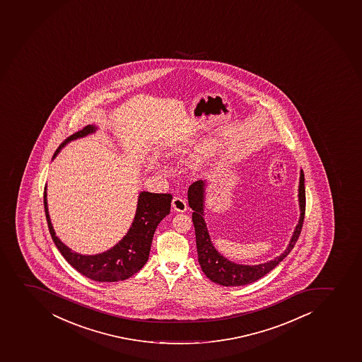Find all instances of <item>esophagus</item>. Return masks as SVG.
<instances>
[{"label": "esophagus", "instance_id": "34e87169", "mask_svg": "<svg viewBox=\"0 0 362 362\" xmlns=\"http://www.w3.org/2000/svg\"><path fill=\"white\" fill-rule=\"evenodd\" d=\"M172 208L177 213H185L187 210V202L182 197H175L173 201H172Z\"/></svg>", "mask_w": 362, "mask_h": 362}]
</instances>
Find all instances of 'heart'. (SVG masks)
Listing matches in <instances>:
<instances>
[{
    "instance_id": "obj_1",
    "label": "heart",
    "mask_w": 362,
    "mask_h": 362,
    "mask_svg": "<svg viewBox=\"0 0 362 362\" xmlns=\"http://www.w3.org/2000/svg\"><path fill=\"white\" fill-rule=\"evenodd\" d=\"M222 149H223V142L221 139H211L210 141L204 144L191 159V171L194 173H201L206 170L210 165L213 164L214 161L216 160L222 152ZM179 152H180V142H177V144L168 146L165 151V154L168 158H173Z\"/></svg>"
}]
</instances>
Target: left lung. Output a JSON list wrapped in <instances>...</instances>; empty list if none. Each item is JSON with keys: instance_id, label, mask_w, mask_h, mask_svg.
Returning <instances> with one entry per match:
<instances>
[{"instance_id": "1", "label": "left lung", "mask_w": 362, "mask_h": 362, "mask_svg": "<svg viewBox=\"0 0 362 362\" xmlns=\"http://www.w3.org/2000/svg\"><path fill=\"white\" fill-rule=\"evenodd\" d=\"M208 182L206 180H197L191 184L187 190V201L192 213V222L194 226L196 234V246H197L198 262L201 269L214 283L222 286H241L247 284L254 283L271 272L276 266L290 254L292 248L295 247L299 234L302 231L304 215H305V187H304V172L300 170L299 175L298 203L299 215L298 223L296 226L293 234L291 236L290 243L286 250L273 260L267 261L259 265H243L228 260L227 257L214 246L209 230L204 220L205 194H206Z\"/></svg>"}]
</instances>
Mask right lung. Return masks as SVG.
<instances>
[{"mask_svg": "<svg viewBox=\"0 0 362 362\" xmlns=\"http://www.w3.org/2000/svg\"><path fill=\"white\" fill-rule=\"evenodd\" d=\"M97 128L98 127L95 124H88L82 131L77 132L65 139V141L54 153L52 160L69 142L93 134ZM46 189L47 185H45L44 191V206L53 243L65 257V260L74 269H77L83 276H88L89 279L101 283H112L128 279L144 267L148 260L154 231L157 229L158 224L160 223L164 217L168 216L171 209V194H153L148 191H141L139 194L134 220L132 222L127 234L110 250H105L103 253L86 255L69 248L57 236L49 218Z\"/></svg>", "mask_w": 362, "mask_h": 362, "instance_id": "add662e5", "label": "right lung"}]
</instances>
